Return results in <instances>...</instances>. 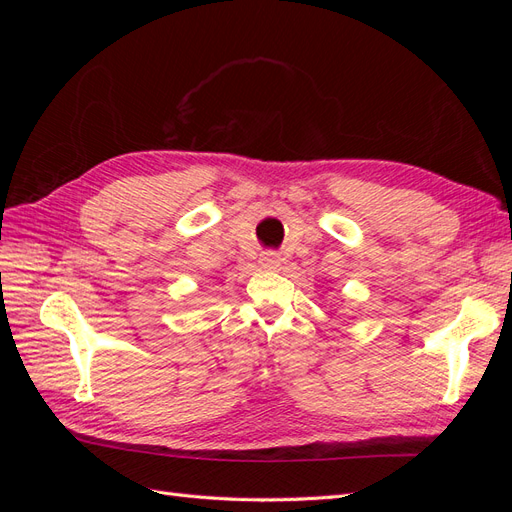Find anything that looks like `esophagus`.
Wrapping results in <instances>:
<instances>
[{
	"label": "esophagus",
	"instance_id": "obj_1",
	"mask_svg": "<svg viewBox=\"0 0 512 512\" xmlns=\"http://www.w3.org/2000/svg\"><path fill=\"white\" fill-rule=\"evenodd\" d=\"M260 267L267 271H277L280 269V256L277 254H262L260 256Z\"/></svg>",
	"mask_w": 512,
	"mask_h": 512
}]
</instances>
